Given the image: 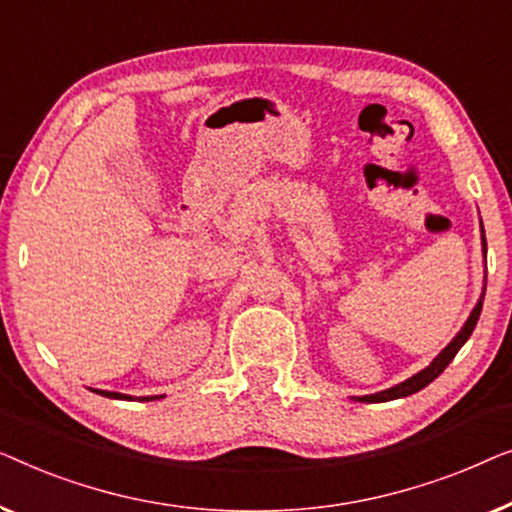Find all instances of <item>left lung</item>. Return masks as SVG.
<instances>
[{"instance_id": "obj_1", "label": "left lung", "mask_w": 512, "mask_h": 512, "mask_svg": "<svg viewBox=\"0 0 512 512\" xmlns=\"http://www.w3.org/2000/svg\"><path fill=\"white\" fill-rule=\"evenodd\" d=\"M482 253H485L487 257V241H485V232H482ZM482 299H485V292L480 294L478 304H475V308L469 315V320L464 322V327L459 329V334L452 338V341L445 345V348L441 350V355H438L434 362H431L427 369H422L420 373H415L413 378L403 380V383L390 387V390H383L378 394H369V397H357V401H364V403H378V401H392V399H403V397H410V394L420 392L422 387H427L431 380H436L441 373L445 371V366H448L452 359H455V355L459 352V348L469 341V336L473 334L475 325H478V318H480V311H482Z\"/></svg>"}]
</instances>
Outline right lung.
<instances>
[{
	"instance_id": "obj_1",
	"label": "right lung",
	"mask_w": 512,
	"mask_h": 512,
	"mask_svg": "<svg viewBox=\"0 0 512 512\" xmlns=\"http://www.w3.org/2000/svg\"><path fill=\"white\" fill-rule=\"evenodd\" d=\"M97 394H102V397H109V399H129L127 394H120V392H104V390H97ZM155 399H162L160 397H139V401H155Z\"/></svg>"
}]
</instances>
